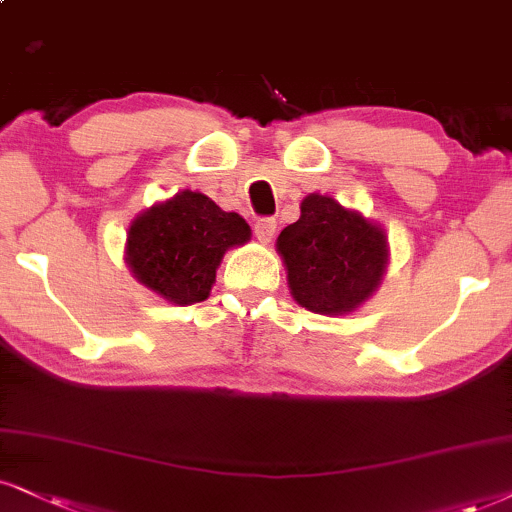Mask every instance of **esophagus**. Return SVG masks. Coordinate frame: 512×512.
<instances>
[{"label":"esophagus","mask_w":512,"mask_h":512,"mask_svg":"<svg viewBox=\"0 0 512 512\" xmlns=\"http://www.w3.org/2000/svg\"><path fill=\"white\" fill-rule=\"evenodd\" d=\"M277 230L275 218H258L254 223V235L258 237V242H270Z\"/></svg>","instance_id":"34e87169"}]
</instances>
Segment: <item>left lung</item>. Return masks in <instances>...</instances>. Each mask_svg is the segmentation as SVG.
Segmentation results:
<instances>
[{"label": "left lung", "mask_w": 512, "mask_h": 512, "mask_svg": "<svg viewBox=\"0 0 512 512\" xmlns=\"http://www.w3.org/2000/svg\"><path fill=\"white\" fill-rule=\"evenodd\" d=\"M292 296L320 315L349 313L380 285L387 237L330 197L301 201V218L277 237Z\"/></svg>", "instance_id": "obj_1"}]
</instances>
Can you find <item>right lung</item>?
<instances>
[{
	"instance_id": "add662e5",
	"label": "right lung",
	"mask_w": 512,
	"mask_h": 512,
	"mask_svg": "<svg viewBox=\"0 0 512 512\" xmlns=\"http://www.w3.org/2000/svg\"><path fill=\"white\" fill-rule=\"evenodd\" d=\"M249 235L242 216L225 213L206 194L185 189L130 225L125 254L144 287L170 304L189 306L206 299L220 258Z\"/></svg>"
}]
</instances>
